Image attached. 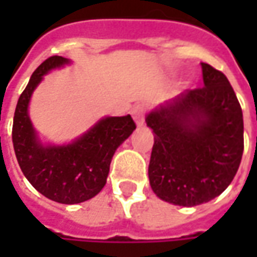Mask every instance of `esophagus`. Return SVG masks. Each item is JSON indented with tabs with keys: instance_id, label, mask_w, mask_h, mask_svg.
Returning <instances> with one entry per match:
<instances>
[{
	"instance_id": "1",
	"label": "esophagus",
	"mask_w": 257,
	"mask_h": 257,
	"mask_svg": "<svg viewBox=\"0 0 257 257\" xmlns=\"http://www.w3.org/2000/svg\"><path fill=\"white\" fill-rule=\"evenodd\" d=\"M132 115H133L134 121L137 125H143L144 115H146V105L144 104H137L134 105L132 110Z\"/></svg>"
}]
</instances>
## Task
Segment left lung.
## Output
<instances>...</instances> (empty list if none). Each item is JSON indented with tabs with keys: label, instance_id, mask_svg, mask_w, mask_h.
<instances>
[{
	"label": "left lung",
	"instance_id": "left-lung-1",
	"mask_svg": "<svg viewBox=\"0 0 257 257\" xmlns=\"http://www.w3.org/2000/svg\"><path fill=\"white\" fill-rule=\"evenodd\" d=\"M203 87L147 115L154 132L149 164L153 192L164 202L197 206L226 190L240 166L243 114L227 77L202 63Z\"/></svg>",
	"mask_w": 257,
	"mask_h": 257
}]
</instances>
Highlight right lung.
Wrapping results in <instances>:
<instances>
[{
	"label": "right lung",
	"mask_w": 257,
	"mask_h": 257,
	"mask_svg": "<svg viewBox=\"0 0 257 257\" xmlns=\"http://www.w3.org/2000/svg\"><path fill=\"white\" fill-rule=\"evenodd\" d=\"M67 63L64 57L53 55L33 73L15 107L13 143L21 170L38 192L57 203L75 204L101 192L114 152L133 133L136 123L132 115L107 117L74 143L43 147L28 117V103L43 75Z\"/></svg>",
	"instance_id": "1"
}]
</instances>
